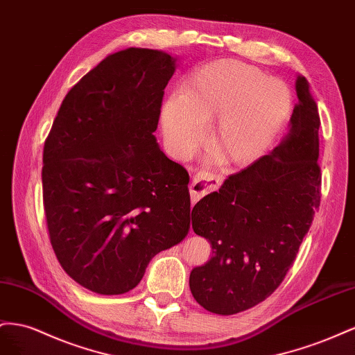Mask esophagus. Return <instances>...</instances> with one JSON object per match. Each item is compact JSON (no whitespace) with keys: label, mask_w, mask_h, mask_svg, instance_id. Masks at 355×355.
<instances>
[{"label":"esophagus","mask_w":355,"mask_h":355,"mask_svg":"<svg viewBox=\"0 0 355 355\" xmlns=\"http://www.w3.org/2000/svg\"><path fill=\"white\" fill-rule=\"evenodd\" d=\"M218 180L216 175L209 174V172H199L198 175L193 177V181L190 184V199L191 204H195L202 196L208 195L209 191L218 189Z\"/></svg>","instance_id":"obj_1"}]
</instances>
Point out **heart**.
Returning a JSON list of instances; mask_svg holds the SVG:
<instances>
[{"label":"heart","mask_w":355,"mask_h":355,"mask_svg":"<svg viewBox=\"0 0 355 355\" xmlns=\"http://www.w3.org/2000/svg\"><path fill=\"white\" fill-rule=\"evenodd\" d=\"M290 110V90L279 80L238 60H218L198 71L180 99L164 105L162 128L169 147L181 155L218 119L208 139L212 153L221 164H245L269 146Z\"/></svg>","instance_id":"heart-1"}]
</instances>
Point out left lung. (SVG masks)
<instances>
[{
	"label": "left lung",
	"instance_id": "left-lung-1",
	"mask_svg": "<svg viewBox=\"0 0 355 355\" xmlns=\"http://www.w3.org/2000/svg\"><path fill=\"white\" fill-rule=\"evenodd\" d=\"M290 132L269 155L232 174L191 211V229L212 257L190 272L202 308L234 315L263 302L284 281L320 208V114L305 77L296 80Z\"/></svg>",
	"mask_w": 355,
	"mask_h": 355
}]
</instances>
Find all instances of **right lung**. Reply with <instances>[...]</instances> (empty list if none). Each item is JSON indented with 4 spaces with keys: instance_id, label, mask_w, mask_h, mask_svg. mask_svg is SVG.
Returning <instances> with one entry per match:
<instances>
[{
    "instance_id": "add662e5",
    "label": "right lung",
    "mask_w": 355,
    "mask_h": 355,
    "mask_svg": "<svg viewBox=\"0 0 355 355\" xmlns=\"http://www.w3.org/2000/svg\"><path fill=\"white\" fill-rule=\"evenodd\" d=\"M175 59L130 47L71 87L43 150V202L60 266L98 295L138 286L157 252L190 229L189 174L157 129Z\"/></svg>"
}]
</instances>
